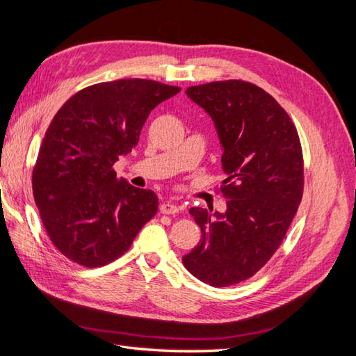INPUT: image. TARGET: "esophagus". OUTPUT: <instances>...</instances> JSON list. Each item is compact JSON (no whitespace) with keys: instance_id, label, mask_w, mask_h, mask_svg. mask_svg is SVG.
<instances>
[{"instance_id":"esophagus-1","label":"esophagus","mask_w":356,"mask_h":356,"mask_svg":"<svg viewBox=\"0 0 356 356\" xmlns=\"http://www.w3.org/2000/svg\"><path fill=\"white\" fill-rule=\"evenodd\" d=\"M179 209L181 208L178 207V204H174L170 202H165V203L160 204V212L165 213V215H174V213L179 212Z\"/></svg>"}]
</instances>
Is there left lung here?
I'll return each instance as SVG.
<instances>
[{
    "label": "left lung",
    "instance_id": "obj_1",
    "mask_svg": "<svg viewBox=\"0 0 356 356\" xmlns=\"http://www.w3.org/2000/svg\"><path fill=\"white\" fill-rule=\"evenodd\" d=\"M186 93L217 127L227 211L190 209L202 241L182 263L204 284L230 286L254 276L281 246L303 197V152L286 111L250 81H212Z\"/></svg>",
    "mask_w": 356,
    "mask_h": 356
}]
</instances>
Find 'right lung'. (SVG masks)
Segmentation results:
<instances>
[{
    "instance_id": "right-lung-1",
    "label": "right lung",
    "mask_w": 356,
    "mask_h": 356,
    "mask_svg": "<svg viewBox=\"0 0 356 356\" xmlns=\"http://www.w3.org/2000/svg\"><path fill=\"white\" fill-rule=\"evenodd\" d=\"M179 90L144 79L98 83L53 117L32 191L51 243L71 261L101 267L117 260L156 215L154 193L117 178L113 166L138 144L149 113Z\"/></svg>"
}]
</instances>
